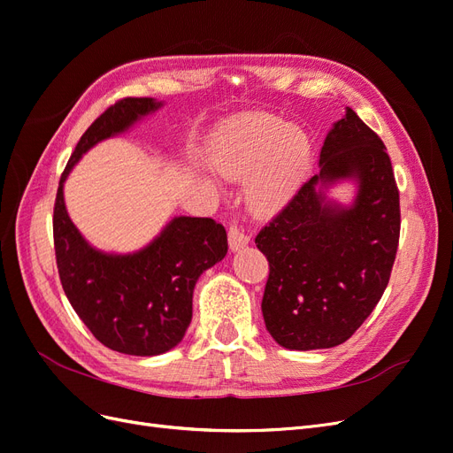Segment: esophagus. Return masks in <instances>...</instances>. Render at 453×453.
Segmentation results:
<instances>
[{
  "instance_id": "1",
  "label": "esophagus",
  "mask_w": 453,
  "mask_h": 453,
  "mask_svg": "<svg viewBox=\"0 0 453 453\" xmlns=\"http://www.w3.org/2000/svg\"><path fill=\"white\" fill-rule=\"evenodd\" d=\"M251 236L250 232L245 230L243 226H238V225H232L228 228V245H230V251H240L242 248H245V245L250 243Z\"/></svg>"
}]
</instances>
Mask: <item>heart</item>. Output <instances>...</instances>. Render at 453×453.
I'll use <instances>...</instances> for the list:
<instances>
[{"mask_svg":"<svg viewBox=\"0 0 453 453\" xmlns=\"http://www.w3.org/2000/svg\"><path fill=\"white\" fill-rule=\"evenodd\" d=\"M210 166L228 180H243V196L260 215L285 208L303 183L311 160L308 134L268 115L226 122L208 149Z\"/></svg>","mask_w":453,"mask_h":453,"instance_id":"heart-1","label":"heart"}]
</instances>
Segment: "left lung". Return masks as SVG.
Instances as JSON below:
<instances>
[{
  "label": "left lung",
  "mask_w": 453,
  "mask_h": 453,
  "mask_svg": "<svg viewBox=\"0 0 453 453\" xmlns=\"http://www.w3.org/2000/svg\"><path fill=\"white\" fill-rule=\"evenodd\" d=\"M349 182L346 204L330 195ZM401 232L399 190L386 145L351 107L328 130L319 172L258 232L270 265L266 331L285 349L344 344L389 283Z\"/></svg>",
  "instance_id": "left-lung-1"
}]
</instances>
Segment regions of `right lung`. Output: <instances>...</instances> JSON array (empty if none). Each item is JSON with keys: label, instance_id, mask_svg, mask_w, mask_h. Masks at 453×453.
<instances>
[{"label": "right lung", "instance_id": "1", "mask_svg": "<svg viewBox=\"0 0 453 453\" xmlns=\"http://www.w3.org/2000/svg\"><path fill=\"white\" fill-rule=\"evenodd\" d=\"M162 105L155 98H127L92 122L60 177L52 219L60 281L75 313L104 346L138 357L166 353L183 340L195 285L225 258L226 230L208 217L175 215L138 251H102L73 225L64 183L94 145L127 134Z\"/></svg>", "mask_w": 453, "mask_h": 453}]
</instances>
